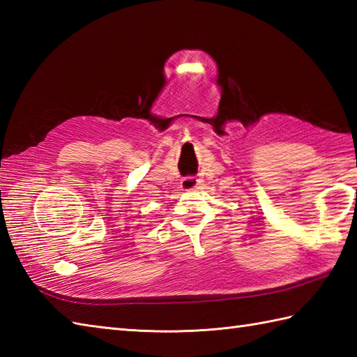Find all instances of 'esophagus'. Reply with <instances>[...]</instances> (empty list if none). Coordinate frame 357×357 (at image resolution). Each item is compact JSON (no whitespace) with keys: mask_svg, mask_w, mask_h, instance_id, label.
<instances>
[{"mask_svg":"<svg viewBox=\"0 0 357 357\" xmlns=\"http://www.w3.org/2000/svg\"><path fill=\"white\" fill-rule=\"evenodd\" d=\"M198 185H199V179H196L193 176H187L181 181V188H183L184 192H192L195 188H198Z\"/></svg>","mask_w":357,"mask_h":357,"instance_id":"esophagus-1","label":"esophagus"}]
</instances>
